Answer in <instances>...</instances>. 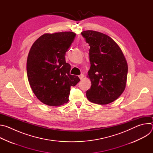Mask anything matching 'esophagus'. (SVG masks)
I'll return each instance as SVG.
<instances>
[{"instance_id": "1", "label": "esophagus", "mask_w": 153, "mask_h": 153, "mask_svg": "<svg viewBox=\"0 0 153 153\" xmlns=\"http://www.w3.org/2000/svg\"><path fill=\"white\" fill-rule=\"evenodd\" d=\"M79 78L81 79V80H82L83 79V77H84V74H81L80 75H79Z\"/></svg>"}]
</instances>
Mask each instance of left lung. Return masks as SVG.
Masks as SVG:
<instances>
[{
    "mask_svg": "<svg viewBox=\"0 0 153 153\" xmlns=\"http://www.w3.org/2000/svg\"><path fill=\"white\" fill-rule=\"evenodd\" d=\"M81 34L90 47L91 67L87 77L91 86L86 91L87 99L99 105L110 103L125 89L128 74L126 59L110 36L93 30L83 31Z\"/></svg>",
    "mask_w": 153,
    "mask_h": 153,
    "instance_id": "8db88e82",
    "label": "left lung"
}]
</instances>
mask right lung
<instances>
[{"label": "right lung", "instance_id": "add662e5", "mask_svg": "<svg viewBox=\"0 0 153 153\" xmlns=\"http://www.w3.org/2000/svg\"><path fill=\"white\" fill-rule=\"evenodd\" d=\"M75 37L71 31L45 33L31 47L27 62L28 79L43 103L57 106L67 103L71 86L80 80L70 74L71 66L65 57Z\"/></svg>", "mask_w": 153, "mask_h": 153}]
</instances>
